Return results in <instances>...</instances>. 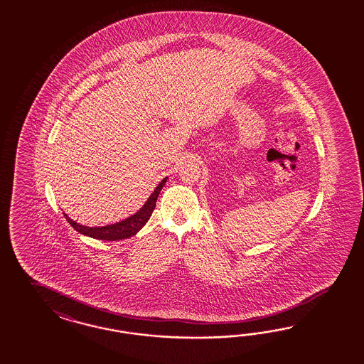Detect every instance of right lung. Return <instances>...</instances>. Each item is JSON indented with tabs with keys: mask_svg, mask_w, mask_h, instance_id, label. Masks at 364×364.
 <instances>
[{
	"mask_svg": "<svg viewBox=\"0 0 364 364\" xmlns=\"http://www.w3.org/2000/svg\"><path fill=\"white\" fill-rule=\"evenodd\" d=\"M166 178L168 177L161 180V183L156 187L154 193L145 201L143 207L137 210L134 215H132L131 218H128L125 220L119 221V223H114V224H110V225H105V227H87V225H81L76 221L72 220L66 213H64V216H65L68 223L76 231L80 232L81 235L93 237V239L114 242V240H122V239L132 237L133 235H136L137 232L140 231L144 225L146 224V221L149 220L154 207H156V200L160 195V191L164 187Z\"/></svg>",
	"mask_w": 364,
	"mask_h": 364,
	"instance_id": "add662e5",
	"label": "right lung"
}]
</instances>
